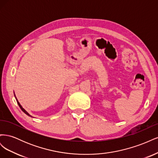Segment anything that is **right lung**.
I'll return each mask as SVG.
<instances>
[{"mask_svg": "<svg viewBox=\"0 0 158 158\" xmlns=\"http://www.w3.org/2000/svg\"><path fill=\"white\" fill-rule=\"evenodd\" d=\"M14 97H15V98H16V102H17V103H18V106H19V107H20V109H22V111L23 112V113H24L25 114H27V115H28V116H29V117H33L31 115H30V114H29V113H28L26 111V110L24 109H23V107L21 106V105H20V102H18V99H17V98L16 97V95H15V93H14Z\"/></svg>", "mask_w": 158, "mask_h": 158, "instance_id": "1", "label": "right lung"}]
</instances>
